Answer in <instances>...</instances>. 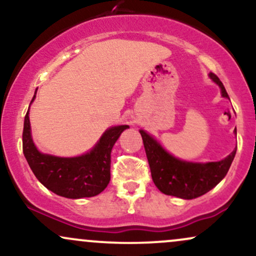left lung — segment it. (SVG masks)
Here are the masks:
<instances>
[{"instance_id":"8db88e82","label":"left lung","mask_w":256,"mask_h":256,"mask_svg":"<svg viewBox=\"0 0 256 256\" xmlns=\"http://www.w3.org/2000/svg\"><path fill=\"white\" fill-rule=\"evenodd\" d=\"M210 77L219 85L224 98H228L224 85L214 73ZM146 154L150 167L152 178L161 192L185 200H192L212 190L225 177L230 168L236 149L216 162L194 164L170 155L156 140L140 130Z\"/></svg>"}]
</instances>
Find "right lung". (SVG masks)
I'll return each instance as SVG.
<instances>
[{"mask_svg": "<svg viewBox=\"0 0 256 256\" xmlns=\"http://www.w3.org/2000/svg\"><path fill=\"white\" fill-rule=\"evenodd\" d=\"M34 98L36 94L32 101ZM128 128V125L110 128L88 154L58 158L37 150L31 138L28 110L22 131V152L34 174L46 189L67 198H91L104 192L110 183L112 148Z\"/></svg>", "mask_w": 256, "mask_h": 256, "instance_id": "1", "label": "right lung"}]
</instances>
